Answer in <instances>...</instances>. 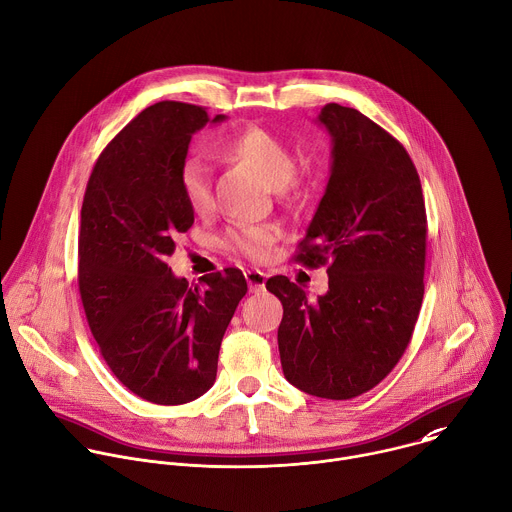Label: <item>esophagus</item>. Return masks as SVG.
<instances>
[{"label": "esophagus", "mask_w": 512, "mask_h": 512, "mask_svg": "<svg viewBox=\"0 0 512 512\" xmlns=\"http://www.w3.org/2000/svg\"><path fill=\"white\" fill-rule=\"evenodd\" d=\"M244 276H246V282H248L250 292L258 294V292L264 290V286H266V274H264V272H260V270H248Z\"/></svg>", "instance_id": "34e87169"}]
</instances>
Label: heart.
<instances>
[{
	"instance_id": "obj_1",
	"label": "heart",
	"mask_w": 512,
	"mask_h": 512,
	"mask_svg": "<svg viewBox=\"0 0 512 512\" xmlns=\"http://www.w3.org/2000/svg\"><path fill=\"white\" fill-rule=\"evenodd\" d=\"M224 152L254 166L270 188L286 196L300 192L296 154L282 136L262 126H248L224 142ZM178 186L184 202L196 214H206L212 208V170L202 158L190 156L180 164ZM278 236L280 232L272 224H236L226 232L224 244L228 250L260 262L268 258Z\"/></svg>"
}]
</instances>
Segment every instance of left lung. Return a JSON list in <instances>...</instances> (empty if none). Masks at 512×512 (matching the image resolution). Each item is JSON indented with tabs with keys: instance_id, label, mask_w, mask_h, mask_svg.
Here are the masks:
<instances>
[{
	"instance_id": "left-lung-1",
	"label": "left lung",
	"mask_w": 512,
	"mask_h": 512,
	"mask_svg": "<svg viewBox=\"0 0 512 512\" xmlns=\"http://www.w3.org/2000/svg\"><path fill=\"white\" fill-rule=\"evenodd\" d=\"M334 138L332 174L292 256L328 268V292L308 300L286 276L266 288L284 316L278 348L296 388L330 400L360 396L402 358L422 306L426 208L404 146L354 108L318 116Z\"/></svg>"
}]
</instances>
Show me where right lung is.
<instances>
[{"label": "right lung", "mask_w": 512, "mask_h": 512, "mask_svg": "<svg viewBox=\"0 0 512 512\" xmlns=\"http://www.w3.org/2000/svg\"><path fill=\"white\" fill-rule=\"evenodd\" d=\"M208 122L206 108L186 102L146 108L102 150L82 204L78 286L90 330L114 376L164 406L214 384L222 336L248 292L238 268L190 286L166 264L194 224L178 170Z\"/></svg>", "instance_id": "add662e5"}]
</instances>
